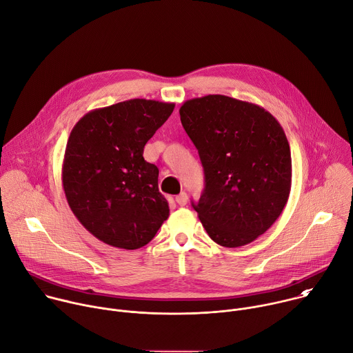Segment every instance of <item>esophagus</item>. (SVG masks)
<instances>
[{
    "label": "esophagus",
    "instance_id": "obj_1",
    "mask_svg": "<svg viewBox=\"0 0 353 353\" xmlns=\"http://www.w3.org/2000/svg\"><path fill=\"white\" fill-rule=\"evenodd\" d=\"M187 201H188V196H187V194H185L184 191H181V192L176 196V203H177L180 207H184V205L187 204Z\"/></svg>",
    "mask_w": 353,
    "mask_h": 353
}]
</instances>
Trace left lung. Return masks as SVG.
Returning a JSON list of instances; mask_svg holds the SVG:
<instances>
[{"mask_svg": "<svg viewBox=\"0 0 353 353\" xmlns=\"http://www.w3.org/2000/svg\"><path fill=\"white\" fill-rule=\"evenodd\" d=\"M179 113L204 166L205 190L192 204L201 223L223 247L254 241L275 223L290 194L282 125L264 108L225 94L185 100Z\"/></svg>", "mask_w": 353, "mask_h": 353, "instance_id": "left-lung-1", "label": "left lung"}]
</instances>
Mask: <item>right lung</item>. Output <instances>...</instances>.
<instances>
[{
  "instance_id": "right-lung-1",
  "label": "right lung",
  "mask_w": 353,
  "mask_h": 353,
  "mask_svg": "<svg viewBox=\"0 0 353 353\" xmlns=\"http://www.w3.org/2000/svg\"><path fill=\"white\" fill-rule=\"evenodd\" d=\"M173 109L174 103L130 99L90 110L74 125L61 166L63 188L77 219L100 241L139 248L169 218L159 169L142 155Z\"/></svg>"
}]
</instances>
